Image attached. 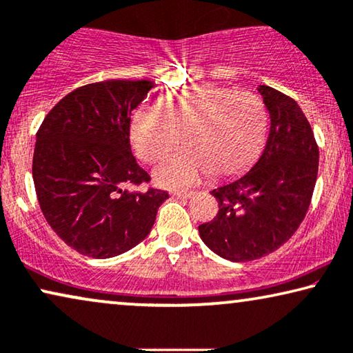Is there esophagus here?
I'll return each mask as SVG.
<instances>
[{"mask_svg": "<svg viewBox=\"0 0 353 353\" xmlns=\"http://www.w3.org/2000/svg\"><path fill=\"white\" fill-rule=\"evenodd\" d=\"M172 196L177 198V200L185 201V200H188V198L193 196V192H174L172 193Z\"/></svg>", "mask_w": 353, "mask_h": 353, "instance_id": "1", "label": "esophagus"}]
</instances>
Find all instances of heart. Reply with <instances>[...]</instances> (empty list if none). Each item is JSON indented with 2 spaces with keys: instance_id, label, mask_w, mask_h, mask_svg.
Listing matches in <instances>:
<instances>
[{
  "instance_id": "obj_1",
  "label": "heart",
  "mask_w": 353,
  "mask_h": 353,
  "mask_svg": "<svg viewBox=\"0 0 353 353\" xmlns=\"http://www.w3.org/2000/svg\"><path fill=\"white\" fill-rule=\"evenodd\" d=\"M158 108L142 103L132 112L129 137L145 163L182 141L187 148L166 157L155 170L165 187H188L210 172L225 179L245 171L265 141L269 113L254 92L200 83L168 89Z\"/></svg>"
}]
</instances>
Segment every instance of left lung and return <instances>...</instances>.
<instances>
[{"instance_id": "left-lung-1", "label": "left lung", "mask_w": 353, "mask_h": 353, "mask_svg": "<svg viewBox=\"0 0 353 353\" xmlns=\"http://www.w3.org/2000/svg\"><path fill=\"white\" fill-rule=\"evenodd\" d=\"M257 89L272 121L264 153L245 176L211 192L219 211L198 227L206 246L233 262L261 259L294 235L319 174V145L297 102L265 84Z\"/></svg>"}]
</instances>
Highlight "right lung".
Here are the masks:
<instances>
[{
    "label": "right lung",
    "mask_w": 353,
    "mask_h": 353,
    "mask_svg": "<svg viewBox=\"0 0 353 353\" xmlns=\"http://www.w3.org/2000/svg\"><path fill=\"white\" fill-rule=\"evenodd\" d=\"M155 83L108 79L68 92L37 132L33 182L48 224L79 254L107 259L150 233L168 192L139 187L150 176L129 143L131 112Z\"/></svg>",
    "instance_id": "right-lung-1"
}]
</instances>
